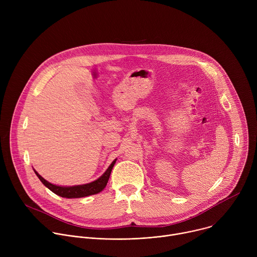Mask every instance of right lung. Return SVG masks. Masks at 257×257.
Wrapping results in <instances>:
<instances>
[{"instance_id": "add662e5", "label": "right lung", "mask_w": 257, "mask_h": 257, "mask_svg": "<svg viewBox=\"0 0 257 257\" xmlns=\"http://www.w3.org/2000/svg\"><path fill=\"white\" fill-rule=\"evenodd\" d=\"M116 161L117 160H115L111 165H109L107 170L98 179H96L93 182L87 183V184H83V185L58 186V185L52 184V183L45 180L36 171H34V172H35L36 176H38L39 179L42 181L43 184L46 187H48L55 194H57L61 197H65V198H80V197H86L89 195L99 193L100 191L103 190V188L106 186V183L108 181L109 175H111L112 169H113Z\"/></svg>"}]
</instances>
